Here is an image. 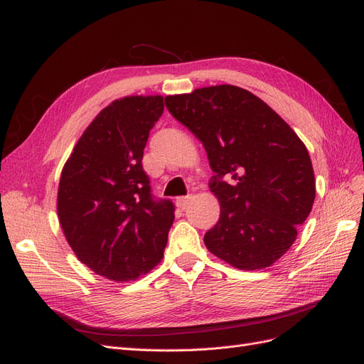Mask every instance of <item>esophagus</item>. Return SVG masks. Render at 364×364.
<instances>
[{
    "mask_svg": "<svg viewBox=\"0 0 364 364\" xmlns=\"http://www.w3.org/2000/svg\"><path fill=\"white\" fill-rule=\"evenodd\" d=\"M190 202H191V196H182V197H178L176 205L179 209H185Z\"/></svg>",
    "mask_w": 364,
    "mask_h": 364,
    "instance_id": "esophagus-1",
    "label": "esophagus"
}]
</instances>
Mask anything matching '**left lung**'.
Wrapping results in <instances>:
<instances>
[{"label": "left lung", "mask_w": 364, "mask_h": 364, "mask_svg": "<svg viewBox=\"0 0 364 364\" xmlns=\"http://www.w3.org/2000/svg\"><path fill=\"white\" fill-rule=\"evenodd\" d=\"M166 107L202 141L215 173L209 188L221 214L205 245L235 268L271 267L291 248L315 202L304 143L262 99L236 85L167 96Z\"/></svg>", "instance_id": "left-lung-1"}]
</instances>
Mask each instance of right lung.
Returning a JSON list of instances; mask_svg holds the SVG:
<instances>
[{
  "mask_svg": "<svg viewBox=\"0 0 364 364\" xmlns=\"http://www.w3.org/2000/svg\"><path fill=\"white\" fill-rule=\"evenodd\" d=\"M162 96H128L104 108L61 171L57 212L73 253L114 282L149 272L164 256L174 205L152 196L143 170Z\"/></svg>",
  "mask_w": 364,
  "mask_h": 364,
  "instance_id": "obj_1",
  "label": "right lung"
}]
</instances>
